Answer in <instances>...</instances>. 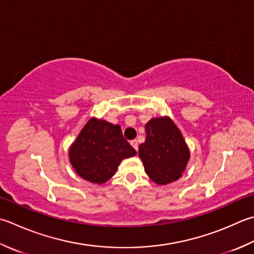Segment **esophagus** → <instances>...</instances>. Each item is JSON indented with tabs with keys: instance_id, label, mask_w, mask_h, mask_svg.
I'll list each match as a JSON object with an SVG mask.
<instances>
[{
	"instance_id": "1",
	"label": "esophagus",
	"mask_w": 254,
	"mask_h": 254,
	"mask_svg": "<svg viewBox=\"0 0 254 254\" xmlns=\"http://www.w3.org/2000/svg\"><path fill=\"white\" fill-rule=\"evenodd\" d=\"M131 145L133 146V148L135 151H137L138 150V143H137V141L136 140H133V141H131Z\"/></svg>"
}]
</instances>
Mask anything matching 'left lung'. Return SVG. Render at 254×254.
I'll use <instances>...</instances> for the list:
<instances>
[{"mask_svg":"<svg viewBox=\"0 0 254 254\" xmlns=\"http://www.w3.org/2000/svg\"><path fill=\"white\" fill-rule=\"evenodd\" d=\"M146 138L138 148L144 170L157 185H167L182 177L190 158V147L170 117L151 119L145 124Z\"/></svg>","mask_w":254,"mask_h":254,"instance_id":"1","label":"left lung"}]
</instances>
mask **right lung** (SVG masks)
<instances>
[{
    "instance_id": "right-lung-1",
    "label": "right lung",
    "mask_w": 254,
    "mask_h": 254,
    "mask_svg": "<svg viewBox=\"0 0 254 254\" xmlns=\"http://www.w3.org/2000/svg\"><path fill=\"white\" fill-rule=\"evenodd\" d=\"M135 154L119 124L92 117L69 147V162L84 181L101 185L116 174L124 158Z\"/></svg>"
}]
</instances>
